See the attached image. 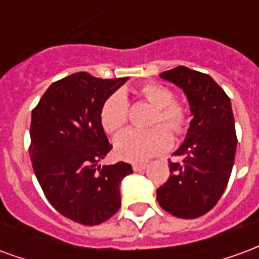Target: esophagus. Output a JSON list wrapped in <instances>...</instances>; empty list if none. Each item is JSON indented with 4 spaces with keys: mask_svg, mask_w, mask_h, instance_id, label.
<instances>
[{
    "mask_svg": "<svg viewBox=\"0 0 259 259\" xmlns=\"http://www.w3.org/2000/svg\"><path fill=\"white\" fill-rule=\"evenodd\" d=\"M147 168V163H133V170L135 172H140Z\"/></svg>",
    "mask_w": 259,
    "mask_h": 259,
    "instance_id": "esophagus-1",
    "label": "esophagus"
}]
</instances>
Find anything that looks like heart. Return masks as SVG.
I'll use <instances>...</instances> for the list:
<instances>
[{
	"label": "heart",
	"instance_id": "heart-1",
	"mask_svg": "<svg viewBox=\"0 0 259 259\" xmlns=\"http://www.w3.org/2000/svg\"><path fill=\"white\" fill-rule=\"evenodd\" d=\"M137 96L155 108L151 126L148 130L129 129L119 135L115 140V152L119 158L137 162L161 154L170 146V135L185 133L189 124V113L180 102L175 101V96L168 87L161 84L141 85ZM129 118V101L123 93L116 91L104 101L100 111V120L104 130L115 135L123 129Z\"/></svg>",
	"mask_w": 259,
	"mask_h": 259
}]
</instances>
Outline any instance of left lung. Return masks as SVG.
Wrapping results in <instances>:
<instances>
[{"label":"left lung","instance_id":"1","mask_svg":"<svg viewBox=\"0 0 259 259\" xmlns=\"http://www.w3.org/2000/svg\"><path fill=\"white\" fill-rule=\"evenodd\" d=\"M185 91L193 119L185 143L169 162V179L157 189V200L170 215L202 217L217 205L233 169L237 136L230 98L209 74L178 66L159 74Z\"/></svg>","mask_w":259,"mask_h":259}]
</instances>
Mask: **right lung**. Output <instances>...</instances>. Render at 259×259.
I'll use <instances>...</instances> for the list:
<instances>
[{
  "mask_svg": "<svg viewBox=\"0 0 259 259\" xmlns=\"http://www.w3.org/2000/svg\"><path fill=\"white\" fill-rule=\"evenodd\" d=\"M79 72L54 81L31 112V165L50 204L96 226L120 208L119 186L132 165H98L112 150L100 120L104 101L126 81Z\"/></svg>",
  "mask_w": 259,
  "mask_h": 259,
  "instance_id": "add662e5",
  "label": "right lung"
}]
</instances>
